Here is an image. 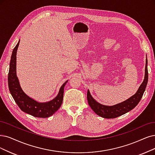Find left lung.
<instances>
[{"label": "left lung", "mask_w": 155, "mask_h": 155, "mask_svg": "<svg viewBox=\"0 0 155 155\" xmlns=\"http://www.w3.org/2000/svg\"><path fill=\"white\" fill-rule=\"evenodd\" d=\"M147 60L146 59V70H145V77L142 84L140 85L138 91L135 95L131 98L126 100L124 102L114 106H105L100 104L91 96L89 91H87V101L88 104L92 110L98 116L107 119L116 118L132 110L140 101L142 97L144 94L146 85L148 81V71H147Z\"/></svg>", "instance_id": "1"}]
</instances>
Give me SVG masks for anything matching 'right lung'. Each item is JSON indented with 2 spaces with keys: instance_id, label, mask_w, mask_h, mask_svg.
Returning a JSON list of instances; mask_svg holds the SVG:
<instances>
[{
  "instance_id": "right-lung-1",
  "label": "right lung",
  "mask_w": 155,
  "mask_h": 155,
  "mask_svg": "<svg viewBox=\"0 0 155 155\" xmlns=\"http://www.w3.org/2000/svg\"><path fill=\"white\" fill-rule=\"evenodd\" d=\"M19 43L20 41L14 48L11 57L8 73V86L9 91L15 101L23 112L36 117H48L52 116L61 106L63 100L64 86L68 81L62 85L58 95L50 101L47 103H38L28 97L24 93L20 87L16 74V55Z\"/></svg>"
}]
</instances>
